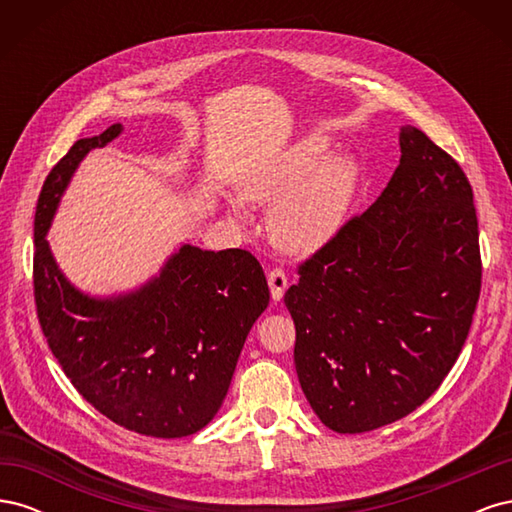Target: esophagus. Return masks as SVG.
I'll use <instances>...</instances> for the list:
<instances>
[{
    "label": "esophagus",
    "mask_w": 512,
    "mask_h": 512,
    "mask_svg": "<svg viewBox=\"0 0 512 512\" xmlns=\"http://www.w3.org/2000/svg\"><path fill=\"white\" fill-rule=\"evenodd\" d=\"M269 280V288H271V297L273 301H280L284 297V290L288 288V277L280 267H273L267 275Z\"/></svg>",
    "instance_id": "esophagus-1"
}]
</instances>
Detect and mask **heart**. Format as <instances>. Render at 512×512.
Wrapping results in <instances>:
<instances>
[{"instance_id":"b5f03b06","label":"heart","mask_w":512,"mask_h":512,"mask_svg":"<svg viewBox=\"0 0 512 512\" xmlns=\"http://www.w3.org/2000/svg\"><path fill=\"white\" fill-rule=\"evenodd\" d=\"M324 136L309 134L252 179L243 194L273 203V232L286 250L309 254L318 250L344 226L359 190V164L348 156H327ZM237 220L245 218L241 198H228Z\"/></svg>"}]
</instances>
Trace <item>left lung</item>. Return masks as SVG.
<instances>
[{
    "instance_id": "1",
    "label": "left lung",
    "mask_w": 512,
    "mask_h": 512,
    "mask_svg": "<svg viewBox=\"0 0 512 512\" xmlns=\"http://www.w3.org/2000/svg\"><path fill=\"white\" fill-rule=\"evenodd\" d=\"M378 200L299 265L284 303L294 365L320 421L363 433L436 393L466 344L480 294L472 185L412 126Z\"/></svg>"
}]
</instances>
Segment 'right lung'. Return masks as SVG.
Wrapping results in <instances>:
<instances>
[{"label": "right lung", "instance_id": "right-lung-1", "mask_svg": "<svg viewBox=\"0 0 512 512\" xmlns=\"http://www.w3.org/2000/svg\"><path fill=\"white\" fill-rule=\"evenodd\" d=\"M113 123L81 138L46 177L34 220V297L64 374L113 423L183 438L218 414L245 337L269 305L260 262L247 252L181 245L160 275L111 299L87 297L59 271L46 232L76 166L121 134Z\"/></svg>", "mask_w": 512, "mask_h": 512}]
</instances>
